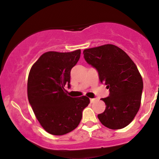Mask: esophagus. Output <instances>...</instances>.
I'll use <instances>...</instances> for the list:
<instances>
[{
	"label": "esophagus",
	"mask_w": 159,
	"mask_h": 159,
	"mask_svg": "<svg viewBox=\"0 0 159 159\" xmlns=\"http://www.w3.org/2000/svg\"><path fill=\"white\" fill-rule=\"evenodd\" d=\"M96 101V98H90V102L93 103Z\"/></svg>",
	"instance_id": "34e87169"
}]
</instances>
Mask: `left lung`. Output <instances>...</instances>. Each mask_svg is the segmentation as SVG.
<instances>
[{
    "instance_id": "8db88e82",
    "label": "left lung",
    "mask_w": 159,
    "mask_h": 159,
    "mask_svg": "<svg viewBox=\"0 0 159 159\" xmlns=\"http://www.w3.org/2000/svg\"><path fill=\"white\" fill-rule=\"evenodd\" d=\"M86 62L97 70L101 83L110 93L102 98L106 105L98 118L111 129L127 126L140 108L143 80L132 60L121 48L107 44L83 52Z\"/></svg>"
}]
</instances>
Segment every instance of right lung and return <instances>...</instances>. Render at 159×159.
<instances>
[{"mask_svg":"<svg viewBox=\"0 0 159 159\" xmlns=\"http://www.w3.org/2000/svg\"><path fill=\"white\" fill-rule=\"evenodd\" d=\"M81 56L72 52L44 53L33 65L27 80V96L36 119L49 134L63 135L79 125L82 111L90 103L87 96L72 98L65 93L70 87L71 69Z\"/></svg>","mask_w":159,"mask_h":159,"instance_id":"right-lung-1","label":"right lung"}]
</instances>
